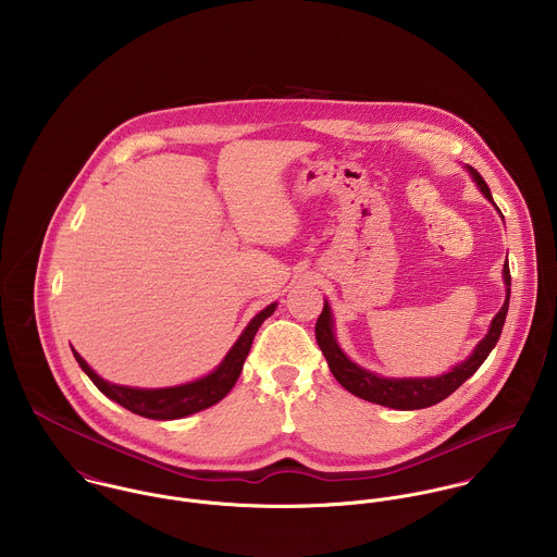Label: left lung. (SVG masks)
<instances>
[{
    "label": "left lung",
    "mask_w": 557,
    "mask_h": 557,
    "mask_svg": "<svg viewBox=\"0 0 557 557\" xmlns=\"http://www.w3.org/2000/svg\"><path fill=\"white\" fill-rule=\"evenodd\" d=\"M466 169L472 175V180L476 182L478 190L493 203L491 190H488L486 182L480 177L476 169H472L468 164H466ZM502 276H504V285H506V300H504L502 309L497 311V315L491 319V325H488L484 338L478 343L474 351L463 362L455 364L450 371H446L442 375H435V377H384L369 369H362L360 364L349 360L347 354L341 349L336 334H334V315H332L327 300L323 302V311H321L318 325H315L319 349L323 351L332 375L347 393L364 398V400H371V403H377V405H384V407L403 409V411L431 407V405L450 397L466 380H470L476 373L478 367L486 360L491 349L495 347V343L502 334L504 321H506L508 300H510L508 263L504 265Z\"/></svg>",
    "instance_id": "left-lung-1"
}]
</instances>
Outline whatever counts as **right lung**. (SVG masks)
Masks as SVG:
<instances>
[{
  "label": "right lung",
  "instance_id": "1",
  "mask_svg": "<svg viewBox=\"0 0 557 557\" xmlns=\"http://www.w3.org/2000/svg\"><path fill=\"white\" fill-rule=\"evenodd\" d=\"M276 302L268 305L263 311H259L255 318L248 321V325L242 330L238 341L232 345L227 356L221 360V364L210 371L208 375L180 384V386H169V388H133V386H120L102 380L79 354L73 349L77 362H79L83 373L94 382V386L104 395V397L115 400L117 405L126 407L133 413H139L144 418L152 420H177L186 418L190 413H197L206 407H212L221 398L227 397L230 391L236 386L244 360L250 351L252 338L259 330V325L270 318L276 311Z\"/></svg>",
  "mask_w": 557,
  "mask_h": 557
}]
</instances>
